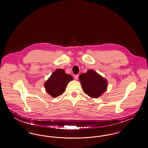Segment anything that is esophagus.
I'll return each mask as SVG.
<instances>
[{
  "label": "esophagus",
  "mask_w": 148,
  "mask_h": 148,
  "mask_svg": "<svg viewBox=\"0 0 148 148\" xmlns=\"http://www.w3.org/2000/svg\"><path fill=\"white\" fill-rule=\"evenodd\" d=\"M74 77H75V79L76 80H77L78 78H79V75H75Z\"/></svg>",
  "instance_id": "34e87169"
}]
</instances>
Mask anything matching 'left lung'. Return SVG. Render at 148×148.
I'll return each mask as SVG.
<instances>
[{
	"instance_id": "8db88e82",
	"label": "left lung",
	"mask_w": 148,
	"mask_h": 148,
	"mask_svg": "<svg viewBox=\"0 0 148 148\" xmlns=\"http://www.w3.org/2000/svg\"><path fill=\"white\" fill-rule=\"evenodd\" d=\"M79 78L83 91L92 98L100 97L107 89V80L94 70H88Z\"/></svg>"
}]
</instances>
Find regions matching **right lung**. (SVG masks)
<instances>
[{"instance_id":"1","label":"right lung","mask_w":148,"mask_h":148,"mask_svg":"<svg viewBox=\"0 0 148 148\" xmlns=\"http://www.w3.org/2000/svg\"><path fill=\"white\" fill-rule=\"evenodd\" d=\"M73 80V77L66 74L64 70L57 69L44 83V87L50 95L56 98L65 91L67 84Z\"/></svg>"}]
</instances>
